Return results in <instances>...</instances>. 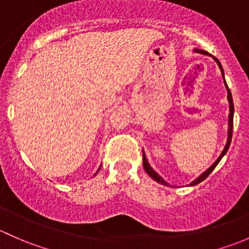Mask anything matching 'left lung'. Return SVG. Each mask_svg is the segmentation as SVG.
Segmentation results:
<instances>
[{
    "label": "left lung",
    "mask_w": 249,
    "mask_h": 249,
    "mask_svg": "<svg viewBox=\"0 0 249 249\" xmlns=\"http://www.w3.org/2000/svg\"><path fill=\"white\" fill-rule=\"evenodd\" d=\"M194 51H196V53H204V55L212 56V55H210V53H207V51L201 50V49H196V50H194ZM212 58H213V60L216 61V62H217V65H218V67L220 68V71H222L223 78H224V71H223V68H222V65H220V62H219L218 60H217L216 57H214V56H212ZM224 84H225V87H227V91H228V101H229V110H230V114H229V121H228V125H229V128H228V140H227V143H225L224 150L222 151V153H220L219 157L217 158L216 162H214L213 164H212V165L210 166V168L207 169L206 171H204V173H202L201 175L199 176L198 178H196V180H194L193 182H192L191 186H196V184L200 183V182L204 181L205 178H206L207 176H209L210 174H211L212 171H213V169L216 168L217 164H218V163L220 162V160H222V158H223V156H224L225 153H227L228 148H229V146H230V142H231V138H232V124H232V121H234V103H232V97H231V93H230V89H229V87H228L227 83H225V80H224ZM142 165H143V169H145L146 173H147L148 175H150L151 178H153V180L157 181L158 183H162V184H164V186H169L168 182L164 181V180H163V178H160V176L158 175V174L156 173V171L153 170L152 168H151V165H150V164H148V162H147V158H146L145 152H143V151H142Z\"/></svg>",
    "instance_id": "obj_1"
}]
</instances>
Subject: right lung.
Instances as JSON below:
<instances>
[{
  "mask_svg": "<svg viewBox=\"0 0 249 249\" xmlns=\"http://www.w3.org/2000/svg\"><path fill=\"white\" fill-rule=\"evenodd\" d=\"M101 166H102V165H101ZM99 170H101V168H99V169H98V170H97V173H96V174H98V171H99ZM96 174H94V175H93V176H96Z\"/></svg>",
  "mask_w": 249,
  "mask_h": 249,
  "instance_id": "1",
  "label": "right lung"
}]
</instances>
